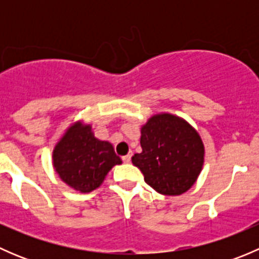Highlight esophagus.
I'll list each match as a JSON object with an SVG mask.
<instances>
[{"instance_id":"obj_1","label":"esophagus","mask_w":259,"mask_h":259,"mask_svg":"<svg viewBox=\"0 0 259 259\" xmlns=\"http://www.w3.org/2000/svg\"><path fill=\"white\" fill-rule=\"evenodd\" d=\"M130 160H132V154H127V155L122 156V161L124 163H130Z\"/></svg>"}]
</instances>
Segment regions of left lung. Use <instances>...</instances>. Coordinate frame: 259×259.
<instances>
[{
    "label": "left lung",
    "instance_id": "1",
    "mask_svg": "<svg viewBox=\"0 0 259 259\" xmlns=\"http://www.w3.org/2000/svg\"><path fill=\"white\" fill-rule=\"evenodd\" d=\"M140 134L142 153L132 161L146 184L163 195L189 190L204 164V144L197 130L183 117L159 113L149 117Z\"/></svg>",
    "mask_w": 259,
    "mask_h": 259
}]
</instances>
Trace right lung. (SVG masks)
Returning <instances> with one entry per match:
<instances>
[{"label": "right lung", "instance_id": "obj_1", "mask_svg": "<svg viewBox=\"0 0 259 259\" xmlns=\"http://www.w3.org/2000/svg\"><path fill=\"white\" fill-rule=\"evenodd\" d=\"M111 143L94 135L82 120L72 122L52 150V165L60 179L80 193L98 189L113 166L121 164Z\"/></svg>", "mask_w": 259, "mask_h": 259}]
</instances>
